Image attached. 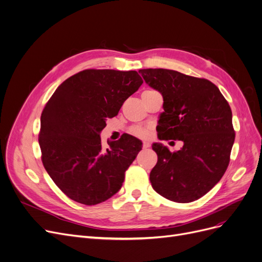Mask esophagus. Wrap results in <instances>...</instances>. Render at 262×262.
Segmentation results:
<instances>
[{
	"mask_svg": "<svg viewBox=\"0 0 262 262\" xmlns=\"http://www.w3.org/2000/svg\"><path fill=\"white\" fill-rule=\"evenodd\" d=\"M150 147V143L149 142H143V148H148Z\"/></svg>",
	"mask_w": 262,
	"mask_h": 262,
	"instance_id": "1",
	"label": "esophagus"
}]
</instances>
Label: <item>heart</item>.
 Instances as JSON below:
<instances>
[{
	"label": "heart",
	"mask_w": 262,
	"mask_h": 262,
	"mask_svg": "<svg viewBox=\"0 0 262 262\" xmlns=\"http://www.w3.org/2000/svg\"><path fill=\"white\" fill-rule=\"evenodd\" d=\"M145 92H150V91H145ZM130 133H131L132 135L138 136V138H141V139H144V138H146V136L148 135L147 130H146L145 128L139 127V126L132 127V128L130 129Z\"/></svg>",
	"instance_id": "obj_1"
}]
</instances>
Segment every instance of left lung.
<instances>
[{"label": "left lung", "instance_id": "1", "mask_svg": "<svg viewBox=\"0 0 262 262\" xmlns=\"http://www.w3.org/2000/svg\"><path fill=\"white\" fill-rule=\"evenodd\" d=\"M139 72L163 96L159 140L183 143L173 152L162 144L152 145L158 155L149 177L152 188L171 202H194L212 189L228 167L235 138L231 108L207 79L162 68Z\"/></svg>", "mask_w": 262, "mask_h": 262}]
</instances>
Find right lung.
Instances as JSON below:
<instances>
[{"instance_id": "obj_1", "label": "right lung", "mask_w": 262, "mask_h": 262, "mask_svg": "<svg viewBox=\"0 0 262 262\" xmlns=\"http://www.w3.org/2000/svg\"><path fill=\"white\" fill-rule=\"evenodd\" d=\"M142 84L134 70L85 69L61 83L46 103L38 136L41 161L72 201L93 206L120 190L142 142L124 134L104 149L99 133Z\"/></svg>"}]
</instances>
